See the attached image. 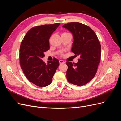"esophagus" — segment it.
Here are the masks:
<instances>
[{"label":"esophagus","mask_w":121,"mask_h":121,"mask_svg":"<svg viewBox=\"0 0 121 121\" xmlns=\"http://www.w3.org/2000/svg\"><path fill=\"white\" fill-rule=\"evenodd\" d=\"M59 62H60V64H64V63H65V61H64L63 60H59Z\"/></svg>","instance_id":"obj_1"}]
</instances>
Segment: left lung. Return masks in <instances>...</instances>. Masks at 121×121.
I'll return each instance as SVG.
<instances>
[{
    "mask_svg": "<svg viewBox=\"0 0 121 121\" xmlns=\"http://www.w3.org/2000/svg\"><path fill=\"white\" fill-rule=\"evenodd\" d=\"M71 32L74 38L72 52L80 58L77 63L67 61V78L73 84L85 85L95 75L100 61L101 46L97 36L87 25L72 22L63 26Z\"/></svg>",
    "mask_w": 121,
    "mask_h": 121,
    "instance_id": "1",
    "label": "left lung"
}]
</instances>
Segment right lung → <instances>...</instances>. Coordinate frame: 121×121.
<instances>
[{
	"mask_svg": "<svg viewBox=\"0 0 121 121\" xmlns=\"http://www.w3.org/2000/svg\"><path fill=\"white\" fill-rule=\"evenodd\" d=\"M60 23L43 25L29 30L24 37L20 48V61L26 77L35 85L43 87L49 85L59 66L54 58L45 64L41 59L49 49V39Z\"/></svg>",
	"mask_w": 121,
	"mask_h": 121,
	"instance_id": "obj_1",
	"label": "right lung"
}]
</instances>
